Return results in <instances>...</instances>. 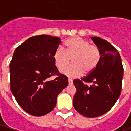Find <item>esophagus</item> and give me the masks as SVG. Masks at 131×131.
<instances>
[{"mask_svg":"<svg viewBox=\"0 0 131 131\" xmlns=\"http://www.w3.org/2000/svg\"><path fill=\"white\" fill-rule=\"evenodd\" d=\"M68 83H69V84H73V80L70 78L68 79Z\"/></svg>","mask_w":131,"mask_h":131,"instance_id":"34e87169","label":"esophagus"}]
</instances>
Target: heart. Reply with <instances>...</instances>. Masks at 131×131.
Segmentation results:
<instances>
[{"label":"heart","mask_w":131,"mask_h":131,"mask_svg":"<svg viewBox=\"0 0 131 131\" xmlns=\"http://www.w3.org/2000/svg\"><path fill=\"white\" fill-rule=\"evenodd\" d=\"M65 46V49L61 47L56 49L54 60L56 66L62 69L61 72L68 77H78L83 71L86 73L91 72L100 62V49L96 45H90L87 40L75 37L67 40ZM71 58L74 64L66 68Z\"/></svg>","instance_id":"heart-1"}]
</instances>
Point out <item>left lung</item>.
<instances>
[{
    "mask_svg": "<svg viewBox=\"0 0 131 131\" xmlns=\"http://www.w3.org/2000/svg\"><path fill=\"white\" fill-rule=\"evenodd\" d=\"M101 53L100 62L86 76L73 80V106L82 115L96 117L108 112L121 94L123 68L119 53L107 40L91 38ZM86 83H92L88 86Z\"/></svg>",
    "mask_w": 131,
    "mask_h": 131,
    "instance_id": "left-lung-1",
    "label": "left lung"
}]
</instances>
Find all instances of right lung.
I'll use <instances>...</instances> for the list:
<instances>
[{
    "instance_id": "1",
    "label": "right lung",
    "mask_w": 131,
    "mask_h": 131,
    "mask_svg": "<svg viewBox=\"0 0 131 131\" xmlns=\"http://www.w3.org/2000/svg\"><path fill=\"white\" fill-rule=\"evenodd\" d=\"M61 39L48 35L29 38L16 48L10 63V89L18 104L33 116L51 112L68 84L55 66L54 53ZM56 76L54 80L49 79Z\"/></svg>"
}]
</instances>
